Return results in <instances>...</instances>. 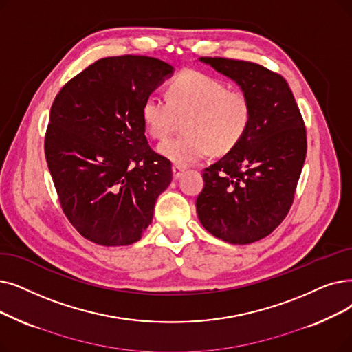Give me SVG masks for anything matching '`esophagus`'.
<instances>
[{
	"mask_svg": "<svg viewBox=\"0 0 352 352\" xmlns=\"http://www.w3.org/2000/svg\"><path fill=\"white\" fill-rule=\"evenodd\" d=\"M182 173H184V166L182 165H173V175H174V179H178L181 175H182Z\"/></svg>",
	"mask_w": 352,
	"mask_h": 352,
	"instance_id": "esophagus-1",
	"label": "esophagus"
}]
</instances>
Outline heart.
Returning <instances> with one entry per match:
<instances>
[{
  "mask_svg": "<svg viewBox=\"0 0 352 352\" xmlns=\"http://www.w3.org/2000/svg\"><path fill=\"white\" fill-rule=\"evenodd\" d=\"M168 99L149 95L142 103V124L155 140H162L186 119V135L166 140L160 154L173 162L187 165L214 151L227 154L248 132L252 104L240 89H228L223 82L194 70L179 73L168 87Z\"/></svg>",
  "mask_w": 352,
  "mask_h": 352,
  "instance_id": "heart-1",
  "label": "heart"
}]
</instances>
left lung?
I'll use <instances>...</instances> for the list:
<instances>
[{"mask_svg": "<svg viewBox=\"0 0 352 352\" xmlns=\"http://www.w3.org/2000/svg\"><path fill=\"white\" fill-rule=\"evenodd\" d=\"M248 95L250 125L240 144L204 170L195 207L214 237L249 244L269 236L294 203L307 157V131L280 74L243 60L200 57Z\"/></svg>", "mask_w": 352, "mask_h": 352, "instance_id": "8db88e82", "label": "left lung"}]
</instances>
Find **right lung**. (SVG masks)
Returning <instances> with one entry per match:
<instances>
[{
    "instance_id": "right-lung-1",
    "label": "right lung",
    "mask_w": 352,
    "mask_h": 352,
    "mask_svg": "<svg viewBox=\"0 0 352 352\" xmlns=\"http://www.w3.org/2000/svg\"><path fill=\"white\" fill-rule=\"evenodd\" d=\"M173 73L154 57H104L53 102L44 152L58 200L76 230L100 246L141 240L171 184V162L149 148L141 109Z\"/></svg>"
}]
</instances>
